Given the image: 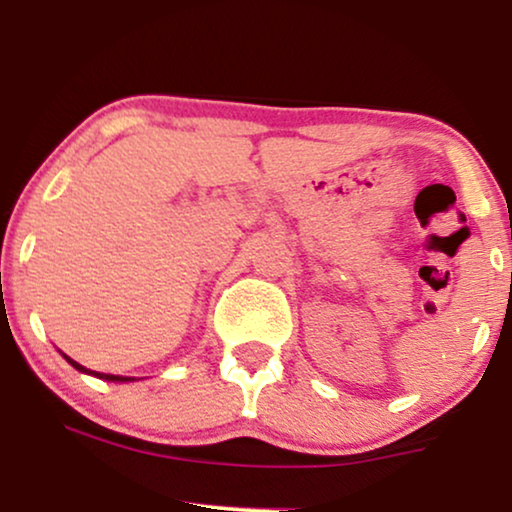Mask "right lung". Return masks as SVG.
Returning <instances> with one entry per match:
<instances>
[{"label":"right lung","instance_id":"add662e5","mask_svg":"<svg viewBox=\"0 0 512 512\" xmlns=\"http://www.w3.org/2000/svg\"><path fill=\"white\" fill-rule=\"evenodd\" d=\"M64 358H67V361L72 363V366H74L76 370H84V373H91V375H96V378H103V380H113V383H125V380H134V378H122V375H105V373H96V370H86L84 366H79V363L72 361V358H69V356H64Z\"/></svg>","mask_w":512,"mask_h":512}]
</instances>
